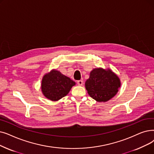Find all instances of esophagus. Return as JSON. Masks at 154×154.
<instances>
[{
	"label": "esophagus",
	"mask_w": 154,
	"mask_h": 154,
	"mask_svg": "<svg viewBox=\"0 0 154 154\" xmlns=\"http://www.w3.org/2000/svg\"><path fill=\"white\" fill-rule=\"evenodd\" d=\"M77 84L80 86H82L83 85V81H82V80H80V81H77Z\"/></svg>",
	"instance_id": "obj_1"
}]
</instances>
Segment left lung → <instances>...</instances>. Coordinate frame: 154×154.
I'll return each mask as SVG.
<instances>
[{
  "label": "left lung",
  "mask_w": 154,
  "mask_h": 154,
  "mask_svg": "<svg viewBox=\"0 0 154 154\" xmlns=\"http://www.w3.org/2000/svg\"><path fill=\"white\" fill-rule=\"evenodd\" d=\"M89 95L97 102H106L114 97L121 86L120 79L109 69H93L85 83Z\"/></svg>",
  "instance_id": "left-lung-1"
}]
</instances>
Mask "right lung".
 Here are the masks:
<instances>
[{
	"label": "right lung",
	"instance_id": "right-lung-1",
	"mask_svg": "<svg viewBox=\"0 0 154 154\" xmlns=\"http://www.w3.org/2000/svg\"><path fill=\"white\" fill-rule=\"evenodd\" d=\"M75 82L61 72L52 70L45 74L42 81L43 95L51 101H57L68 94Z\"/></svg>",
	"mask_w": 154,
	"mask_h": 154
}]
</instances>
